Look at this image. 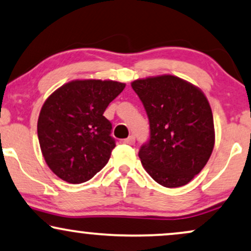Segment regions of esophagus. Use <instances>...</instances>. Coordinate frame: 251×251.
Wrapping results in <instances>:
<instances>
[{
    "label": "esophagus",
    "mask_w": 251,
    "mask_h": 251,
    "mask_svg": "<svg viewBox=\"0 0 251 251\" xmlns=\"http://www.w3.org/2000/svg\"><path fill=\"white\" fill-rule=\"evenodd\" d=\"M124 142H125V144H127V145H134L135 138L133 135H129L128 138H126L125 140H124Z\"/></svg>",
    "instance_id": "esophagus-1"
}]
</instances>
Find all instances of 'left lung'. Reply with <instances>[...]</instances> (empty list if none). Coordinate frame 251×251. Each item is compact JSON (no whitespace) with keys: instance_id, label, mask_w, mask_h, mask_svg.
I'll return each instance as SVG.
<instances>
[{"instance_id":"1","label":"left lung","mask_w":251,"mask_h":251,"mask_svg":"<svg viewBox=\"0 0 251 251\" xmlns=\"http://www.w3.org/2000/svg\"><path fill=\"white\" fill-rule=\"evenodd\" d=\"M144 104L151 139L139 151L142 166L155 182L179 188L195 178L214 147L213 115L204 93L174 75L133 81Z\"/></svg>"}]
</instances>
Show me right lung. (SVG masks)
<instances>
[{
  "label": "right lung",
  "mask_w": 251,
  "mask_h": 251,
  "mask_svg": "<svg viewBox=\"0 0 251 251\" xmlns=\"http://www.w3.org/2000/svg\"><path fill=\"white\" fill-rule=\"evenodd\" d=\"M111 80H74L50 95L38 118V139L45 162L72 184L91 179L115 148L112 125L103 116L125 88Z\"/></svg>",
  "instance_id": "add662e5"
}]
</instances>
